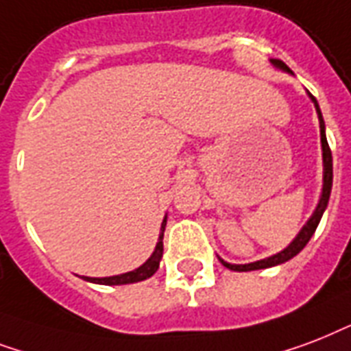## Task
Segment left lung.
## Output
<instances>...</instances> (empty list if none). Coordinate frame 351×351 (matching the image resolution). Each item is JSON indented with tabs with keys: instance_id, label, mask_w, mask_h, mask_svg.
Here are the masks:
<instances>
[{
	"instance_id": "1",
	"label": "left lung",
	"mask_w": 351,
	"mask_h": 351,
	"mask_svg": "<svg viewBox=\"0 0 351 351\" xmlns=\"http://www.w3.org/2000/svg\"><path fill=\"white\" fill-rule=\"evenodd\" d=\"M274 65H278L280 69H284V71H289L291 69L287 67L282 60H273ZM311 100L315 102V108H317V113H319V122H320V141H322V157H324V186H322V195H320V201L317 208H315L313 216L309 218V221L304 225V229L300 230V234L293 240V243L287 249H284L278 254H274L271 258H265V260H260V262H252V263H245V265H234V263H227L223 262L221 258H219V262L223 263L225 267L230 269V271H254V269H265V267H273V265H278V263H284L287 260H291L293 256H297L298 252L302 251L306 243L311 240V236L317 230V225H319L320 218H322V214H324L326 206H328V201H330V194H331V183H333V161H331V150L330 145H328V138H326V132H324V119H322V113H320V108L317 104V99H315L313 95H309Z\"/></svg>"
}]
</instances>
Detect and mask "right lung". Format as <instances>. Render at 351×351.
<instances>
[{
	"label": "right lung",
	"instance_id": "right-lung-1",
	"mask_svg": "<svg viewBox=\"0 0 351 351\" xmlns=\"http://www.w3.org/2000/svg\"><path fill=\"white\" fill-rule=\"evenodd\" d=\"M165 227H167V218L162 219L161 234H159V241H157L156 251H154V254L146 260V263H143L138 269L130 271V273L117 274V276H108V278H89V276H82V278L88 280V282H93V284H104V286H121V284H133V282H141V280L150 278L152 274L159 269V262H161Z\"/></svg>",
	"mask_w": 351,
	"mask_h": 351
}]
</instances>
